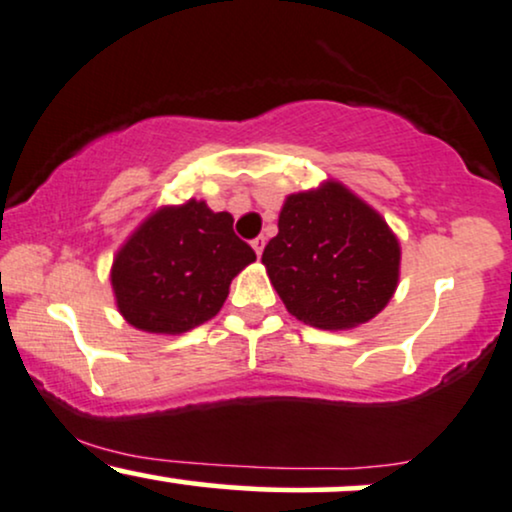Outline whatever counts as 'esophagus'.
I'll return each mask as SVG.
<instances>
[{
    "mask_svg": "<svg viewBox=\"0 0 512 512\" xmlns=\"http://www.w3.org/2000/svg\"><path fill=\"white\" fill-rule=\"evenodd\" d=\"M251 246H254V251H256V256L261 258V254H263V249H266V237H256L254 242H251Z\"/></svg>",
    "mask_w": 512,
    "mask_h": 512,
    "instance_id": "esophagus-1",
    "label": "esophagus"
}]
</instances>
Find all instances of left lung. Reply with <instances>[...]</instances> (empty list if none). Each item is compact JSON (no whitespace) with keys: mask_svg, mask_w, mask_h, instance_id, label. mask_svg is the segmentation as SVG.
I'll return each instance as SVG.
<instances>
[{"mask_svg":"<svg viewBox=\"0 0 512 512\" xmlns=\"http://www.w3.org/2000/svg\"><path fill=\"white\" fill-rule=\"evenodd\" d=\"M263 266L282 304L306 326L350 330L386 309L400 280V242L388 222L326 179L285 198Z\"/></svg>","mask_w":512,"mask_h":512,"instance_id":"left-lung-1","label":"left lung"}]
</instances>
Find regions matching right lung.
Wrapping results in <instances>:
<instances>
[{
    "mask_svg": "<svg viewBox=\"0 0 512 512\" xmlns=\"http://www.w3.org/2000/svg\"><path fill=\"white\" fill-rule=\"evenodd\" d=\"M232 222L230 213H213L196 198L153 210L112 261L114 304L124 321L143 333L179 335L218 314L230 282L256 261Z\"/></svg>",
    "mask_w": 512,
    "mask_h": 512,
    "instance_id": "right-lung-1",
    "label": "right lung"
}]
</instances>
